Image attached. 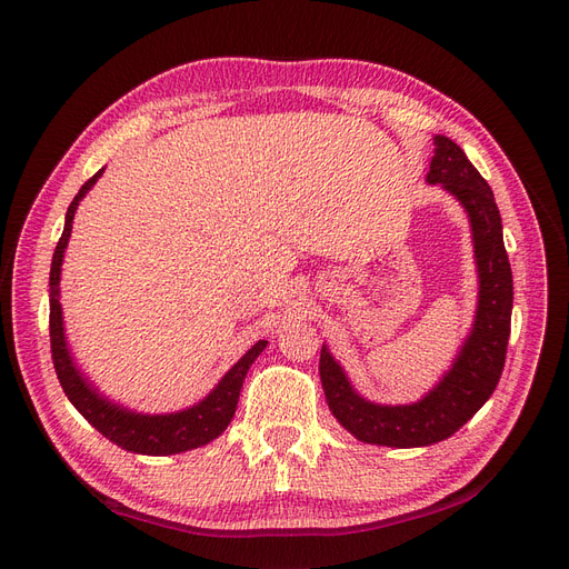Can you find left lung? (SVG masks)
<instances>
[{
    "label": "left lung",
    "instance_id": "obj_1",
    "mask_svg": "<svg viewBox=\"0 0 569 569\" xmlns=\"http://www.w3.org/2000/svg\"><path fill=\"white\" fill-rule=\"evenodd\" d=\"M432 143L436 154L430 159L426 182L442 184L445 192L466 208L472 229L479 278L475 321L440 382L408 405H382L363 398L351 387L329 347L321 345L319 375L329 410L345 430L368 445L410 449L451 438L491 398L505 366L513 284L500 210L489 182L461 148L440 133Z\"/></svg>",
    "mask_w": 569,
    "mask_h": 569
}]
</instances>
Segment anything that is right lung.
Masks as SVG:
<instances>
[{"instance_id":"obj_1","label":"right lung","mask_w":569,"mask_h":569,"mask_svg":"<svg viewBox=\"0 0 569 569\" xmlns=\"http://www.w3.org/2000/svg\"><path fill=\"white\" fill-rule=\"evenodd\" d=\"M103 169H99L73 197L64 218V231L60 236V242L50 263V349H52V363H56L58 380L73 408L83 415L103 438H108L113 445L131 453L171 456V453H182L189 449L203 447L214 438H220L227 430V426L231 423L242 382H246V375L254 363V359L266 349L268 340L254 342L246 355L229 368V372L222 377V380L212 387V391L206 398L189 405L184 410L169 412V415H146V412L129 410L124 405L106 398L88 380L86 372L80 370V366L71 355L67 333H64L62 303H60L62 261L71 238L73 214L78 210V203L83 201V197L94 187Z\"/></svg>"}]
</instances>
